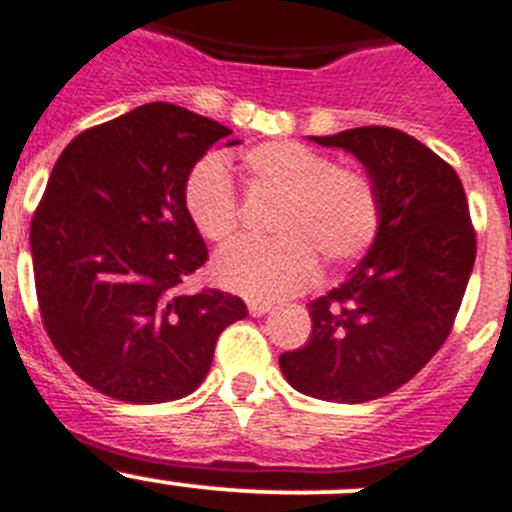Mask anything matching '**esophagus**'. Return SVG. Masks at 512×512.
Masks as SVG:
<instances>
[{"label": "esophagus", "mask_w": 512, "mask_h": 512, "mask_svg": "<svg viewBox=\"0 0 512 512\" xmlns=\"http://www.w3.org/2000/svg\"><path fill=\"white\" fill-rule=\"evenodd\" d=\"M247 310H250V315H265V313H270L272 310V303H267V300H250V303H247Z\"/></svg>", "instance_id": "esophagus-1"}]
</instances>
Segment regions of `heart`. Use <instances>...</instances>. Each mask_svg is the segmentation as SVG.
Returning a JSON list of instances; mask_svg holds the SVG:
<instances>
[{
	"mask_svg": "<svg viewBox=\"0 0 512 512\" xmlns=\"http://www.w3.org/2000/svg\"><path fill=\"white\" fill-rule=\"evenodd\" d=\"M250 189L280 194L272 240H237L214 260V278L232 293L275 300L305 288L328 265L358 260L381 227V197L374 179L356 166L298 141H265L240 154ZM181 207L191 227L209 242H227L240 224V202L217 156L191 166L181 184Z\"/></svg>",
	"mask_w": 512,
	"mask_h": 512,
	"instance_id": "b5f03b06",
	"label": "heart"
}]
</instances>
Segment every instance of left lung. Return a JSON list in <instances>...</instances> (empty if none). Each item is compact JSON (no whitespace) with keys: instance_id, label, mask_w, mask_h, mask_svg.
Returning a JSON list of instances; mask_svg holds the SVG:
<instances>
[{"instance_id":"1","label":"left lung","mask_w":512,"mask_h":512,"mask_svg":"<svg viewBox=\"0 0 512 512\" xmlns=\"http://www.w3.org/2000/svg\"><path fill=\"white\" fill-rule=\"evenodd\" d=\"M366 166L381 227L366 257L308 305L313 331L280 369L300 394L361 404L391 394L427 366L452 331L475 265V227L450 164L386 126L310 136Z\"/></svg>"}]
</instances>
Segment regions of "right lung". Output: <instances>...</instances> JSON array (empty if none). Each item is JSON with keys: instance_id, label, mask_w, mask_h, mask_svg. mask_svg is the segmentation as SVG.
<instances>
[{"instance_id": "right-lung-1", "label": "right lung", "mask_w": 512, "mask_h": 512, "mask_svg": "<svg viewBox=\"0 0 512 512\" xmlns=\"http://www.w3.org/2000/svg\"><path fill=\"white\" fill-rule=\"evenodd\" d=\"M229 133L179 105H138L75 136L47 179L30 227L37 303L52 346L100 394H191L219 333L247 315L237 295L179 290L209 257L181 184Z\"/></svg>"}]
</instances>
